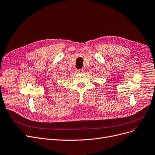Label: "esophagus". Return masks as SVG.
<instances>
[{
  "label": "esophagus",
  "mask_w": 155,
  "mask_h": 155,
  "mask_svg": "<svg viewBox=\"0 0 155 155\" xmlns=\"http://www.w3.org/2000/svg\"><path fill=\"white\" fill-rule=\"evenodd\" d=\"M77 71L78 73H82L84 72V70L83 69H79V70H77Z\"/></svg>",
  "instance_id": "esophagus-1"
}]
</instances>
